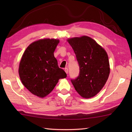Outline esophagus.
I'll use <instances>...</instances> for the list:
<instances>
[{
	"label": "esophagus",
	"instance_id": "esophagus-1",
	"mask_svg": "<svg viewBox=\"0 0 132 132\" xmlns=\"http://www.w3.org/2000/svg\"><path fill=\"white\" fill-rule=\"evenodd\" d=\"M64 71H65L66 73L67 74H68V71H69V70H68V69L67 68L64 69Z\"/></svg>",
	"mask_w": 132,
	"mask_h": 132
}]
</instances>
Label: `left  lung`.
<instances>
[{"instance_id":"8db88e82","label":"left lung","mask_w":132,"mask_h":132,"mask_svg":"<svg viewBox=\"0 0 132 132\" xmlns=\"http://www.w3.org/2000/svg\"><path fill=\"white\" fill-rule=\"evenodd\" d=\"M73 49L79 67V74L71 82L81 96L90 98L102 89L110 69L105 50L88 36L68 40Z\"/></svg>"}]
</instances>
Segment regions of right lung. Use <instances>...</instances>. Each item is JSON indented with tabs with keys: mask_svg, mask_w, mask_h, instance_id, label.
<instances>
[{
	"mask_svg": "<svg viewBox=\"0 0 132 132\" xmlns=\"http://www.w3.org/2000/svg\"><path fill=\"white\" fill-rule=\"evenodd\" d=\"M55 39H43L32 43L22 56L19 73L22 83L33 95L44 97L51 92L58 80L67 74L58 65L54 52Z\"/></svg>",
	"mask_w": 132,
	"mask_h": 132,
	"instance_id": "1",
	"label": "right lung"
}]
</instances>
